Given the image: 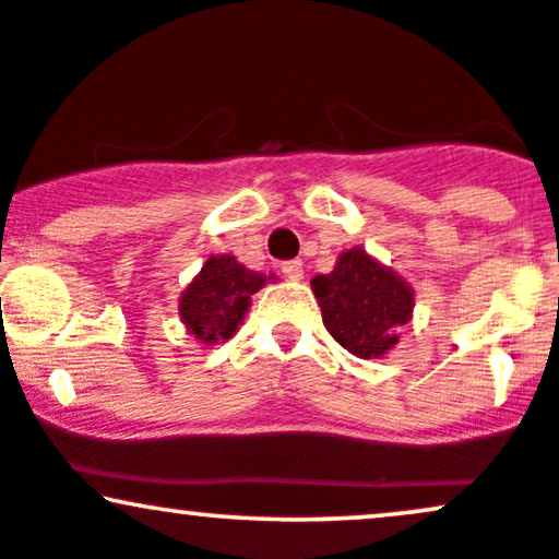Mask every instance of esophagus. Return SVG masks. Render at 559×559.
Wrapping results in <instances>:
<instances>
[{"label":"esophagus","mask_w":559,"mask_h":559,"mask_svg":"<svg viewBox=\"0 0 559 559\" xmlns=\"http://www.w3.org/2000/svg\"><path fill=\"white\" fill-rule=\"evenodd\" d=\"M281 271H284V275H286L288 281H301V278H305V267H301L299 260L284 262V265H281Z\"/></svg>","instance_id":"1"}]
</instances>
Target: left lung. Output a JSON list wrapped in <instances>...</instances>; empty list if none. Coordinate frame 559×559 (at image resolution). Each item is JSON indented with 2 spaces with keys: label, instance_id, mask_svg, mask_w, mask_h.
Returning a JSON list of instances; mask_svg holds the SVG:
<instances>
[{
  "label": "left lung",
  "instance_id": "1",
  "mask_svg": "<svg viewBox=\"0 0 559 559\" xmlns=\"http://www.w3.org/2000/svg\"><path fill=\"white\" fill-rule=\"evenodd\" d=\"M310 286L325 329L360 360L386 357L413 320V286L362 247L338 254L333 271L316 275Z\"/></svg>",
  "mask_w": 559,
  "mask_h": 559
}]
</instances>
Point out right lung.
I'll list each match as a JSON object with an SVG mask.
<instances>
[{"mask_svg": "<svg viewBox=\"0 0 559 559\" xmlns=\"http://www.w3.org/2000/svg\"><path fill=\"white\" fill-rule=\"evenodd\" d=\"M275 281V275L249 271L230 254H210L178 299V316L186 333L204 346L228 342L243 323L252 294Z\"/></svg>", "mask_w": 559, "mask_h": 559, "instance_id": "add662e5", "label": "right lung"}]
</instances>
